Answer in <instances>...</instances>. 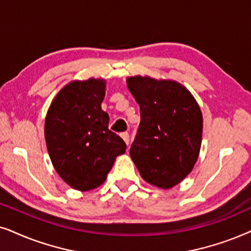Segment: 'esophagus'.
<instances>
[{
	"mask_svg": "<svg viewBox=\"0 0 251 251\" xmlns=\"http://www.w3.org/2000/svg\"><path fill=\"white\" fill-rule=\"evenodd\" d=\"M120 136H122V139L124 140V141H125V143L126 145H129V134L127 132H124V133H122V134H120Z\"/></svg>",
	"mask_w": 251,
	"mask_h": 251,
	"instance_id": "esophagus-1",
	"label": "esophagus"
}]
</instances>
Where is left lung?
<instances>
[{
  "label": "left lung",
  "mask_w": 251,
  "mask_h": 251,
  "mask_svg": "<svg viewBox=\"0 0 251 251\" xmlns=\"http://www.w3.org/2000/svg\"><path fill=\"white\" fill-rule=\"evenodd\" d=\"M127 88L140 106L141 122L129 155L142 179L170 189L192 172L202 143L198 101L176 80L128 76Z\"/></svg>",
  "instance_id": "obj_1"
}]
</instances>
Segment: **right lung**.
I'll return each instance as SVG.
<instances>
[{"mask_svg": "<svg viewBox=\"0 0 251 251\" xmlns=\"http://www.w3.org/2000/svg\"><path fill=\"white\" fill-rule=\"evenodd\" d=\"M104 96L105 79L73 80L47 111L45 138L53 169L80 192L101 186L126 150L124 140L108 128L109 116L101 108Z\"/></svg>", "mask_w": 251, "mask_h": 251, "instance_id": "1", "label": "right lung"}]
</instances>
